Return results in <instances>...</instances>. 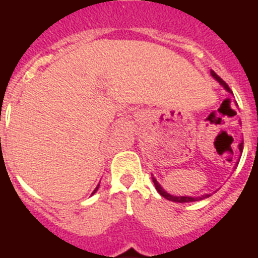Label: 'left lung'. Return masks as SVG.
<instances>
[{
  "mask_svg": "<svg viewBox=\"0 0 258 258\" xmlns=\"http://www.w3.org/2000/svg\"><path fill=\"white\" fill-rule=\"evenodd\" d=\"M210 74H212V76L213 78H214V79L217 80V82L219 83V84H221V86L223 87V88L226 89V91L227 92H230V93H232V91L230 88H228V86L227 84H226L225 82H223L222 79H221V78H219L218 75H217L216 73H214V71H210ZM239 151L240 152H243V142L240 143V144H239ZM152 179H153V183H154V187H156V189H157V192H158V194L161 195V196H163L165 197V199H166V200H170V201H174V203H192V201H199V200H204V199H207V197H209L210 195H203V196H200V197H191V196H174V195H170V194H167L166 191H165V189H163L162 187H161V184L158 182H157L156 180V178H154V176H152Z\"/></svg>",
  "mask_w": 258,
  "mask_h": 258,
  "instance_id": "1",
  "label": "left lung"
}]
</instances>
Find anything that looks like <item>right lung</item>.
<instances>
[{"instance_id": "obj_1", "label": "right lung", "mask_w": 258, "mask_h": 258, "mask_svg": "<svg viewBox=\"0 0 258 258\" xmlns=\"http://www.w3.org/2000/svg\"><path fill=\"white\" fill-rule=\"evenodd\" d=\"M97 189H98V185H97V187H96V189H95V191H93V194H95V192L97 191ZM93 194H92V195H93Z\"/></svg>"}]
</instances>
